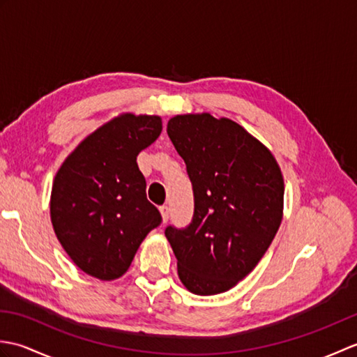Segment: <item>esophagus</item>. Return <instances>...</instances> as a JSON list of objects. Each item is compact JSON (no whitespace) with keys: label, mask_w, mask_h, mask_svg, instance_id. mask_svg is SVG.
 I'll list each match as a JSON object with an SVG mask.
<instances>
[{"label":"esophagus","mask_w":357,"mask_h":357,"mask_svg":"<svg viewBox=\"0 0 357 357\" xmlns=\"http://www.w3.org/2000/svg\"><path fill=\"white\" fill-rule=\"evenodd\" d=\"M159 211H161L162 222H167V221H169V207H167V206H161V207H159Z\"/></svg>","instance_id":"34e87169"}]
</instances>
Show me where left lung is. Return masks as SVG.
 <instances>
[{
    "label": "left lung",
    "mask_w": 357,
    "mask_h": 357,
    "mask_svg": "<svg viewBox=\"0 0 357 357\" xmlns=\"http://www.w3.org/2000/svg\"><path fill=\"white\" fill-rule=\"evenodd\" d=\"M167 133L195 196L192 222L165 229L179 279L195 294L224 293L256 267L276 236L282 173L271 151L229 118L178 115Z\"/></svg>",
    "instance_id": "8db88e82"
}]
</instances>
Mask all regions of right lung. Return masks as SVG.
<instances>
[{"instance_id": "right-lung-1", "label": "right lung", "mask_w": 357, "mask_h": 357, "mask_svg": "<svg viewBox=\"0 0 357 357\" xmlns=\"http://www.w3.org/2000/svg\"><path fill=\"white\" fill-rule=\"evenodd\" d=\"M161 132L159 116L123 113L89 135L59 167L50 196L52 225L87 275L123 276L144 238L161 224L136 164Z\"/></svg>"}]
</instances>
